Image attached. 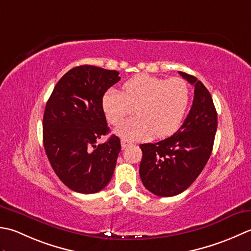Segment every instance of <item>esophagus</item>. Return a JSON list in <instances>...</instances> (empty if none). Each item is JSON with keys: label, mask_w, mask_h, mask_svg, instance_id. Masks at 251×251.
Returning <instances> with one entry per match:
<instances>
[{"label": "esophagus", "mask_w": 251, "mask_h": 251, "mask_svg": "<svg viewBox=\"0 0 251 251\" xmlns=\"http://www.w3.org/2000/svg\"><path fill=\"white\" fill-rule=\"evenodd\" d=\"M130 145H132L130 142H127L126 140H121V147L122 148H126V147H129Z\"/></svg>", "instance_id": "obj_1"}]
</instances>
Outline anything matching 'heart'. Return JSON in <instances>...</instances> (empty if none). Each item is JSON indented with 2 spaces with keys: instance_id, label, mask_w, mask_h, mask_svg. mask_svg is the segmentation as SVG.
Returning <instances> with one entry per match:
<instances>
[{
  "instance_id": "heart-1",
  "label": "heart",
  "mask_w": 251,
  "mask_h": 251,
  "mask_svg": "<svg viewBox=\"0 0 251 251\" xmlns=\"http://www.w3.org/2000/svg\"><path fill=\"white\" fill-rule=\"evenodd\" d=\"M191 90L181 78L163 79L142 74L122 86L110 89L101 100L107 121L120 125L135 107L136 117L126 120L115 133L126 141H139L155 135L167 137L180 127L190 105Z\"/></svg>"
}]
</instances>
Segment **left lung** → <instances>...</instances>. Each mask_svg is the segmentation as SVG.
Segmentation results:
<instances>
[{"label":"left lung","instance_id":"8db88e82","mask_svg":"<svg viewBox=\"0 0 251 251\" xmlns=\"http://www.w3.org/2000/svg\"><path fill=\"white\" fill-rule=\"evenodd\" d=\"M195 86L192 108L175 134L155 144H141L140 176L148 191L160 197L181 194L201 175L210 158L218 115L206 86L194 75L178 71Z\"/></svg>","mask_w":251,"mask_h":251}]
</instances>
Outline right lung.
<instances>
[{
    "instance_id": "1",
    "label": "right lung",
    "mask_w": 251,
    "mask_h": 251,
    "mask_svg": "<svg viewBox=\"0 0 251 251\" xmlns=\"http://www.w3.org/2000/svg\"><path fill=\"white\" fill-rule=\"evenodd\" d=\"M119 80L116 70L78 66L61 76L45 106V152L56 176L76 193L100 192L114 175L119 137L99 145L96 141L109 132L101 100Z\"/></svg>"
}]
</instances>
